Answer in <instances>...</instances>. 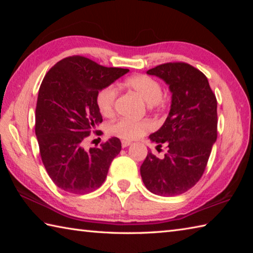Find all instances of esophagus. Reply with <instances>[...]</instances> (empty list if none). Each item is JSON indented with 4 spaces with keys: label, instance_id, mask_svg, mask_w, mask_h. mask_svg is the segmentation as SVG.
<instances>
[{
    "label": "esophagus",
    "instance_id": "1",
    "mask_svg": "<svg viewBox=\"0 0 253 253\" xmlns=\"http://www.w3.org/2000/svg\"><path fill=\"white\" fill-rule=\"evenodd\" d=\"M130 144H131L130 141H126V140H123V141H122V147H123V148H126V147H128V146H130Z\"/></svg>",
    "mask_w": 253,
    "mask_h": 253
}]
</instances>
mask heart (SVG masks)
<instances>
[{"mask_svg": "<svg viewBox=\"0 0 253 253\" xmlns=\"http://www.w3.org/2000/svg\"><path fill=\"white\" fill-rule=\"evenodd\" d=\"M125 84L151 107L162 104V87L153 77L144 74L133 75L125 80ZM116 98L117 90L114 85H106L98 91L95 103L102 115L105 117L113 115ZM152 123L149 120L131 121L127 118H120L107 126V132L124 140H133L146 135L149 130L152 129Z\"/></svg>", "mask_w": 253, "mask_h": 253, "instance_id": "heart-1", "label": "heart"}]
</instances>
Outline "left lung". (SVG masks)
<instances>
[{"instance_id":"left-lung-1","label":"left lung","mask_w":253,"mask_h":253,"mask_svg":"<svg viewBox=\"0 0 253 253\" xmlns=\"http://www.w3.org/2000/svg\"><path fill=\"white\" fill-rule=\"evenodd\" d=\"M169 85L171 105L163 126L150 135L164 158L150 151L140 168L143 184L158 196L174 197L189 190L206 170L217 138V101L202 72L184 62L149 69ZM160 149H158L159 151Z\"/></svg>"}]
</instances>
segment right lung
Wrapping results in <instances>:
<instances>
[{
  "label": "right lung",
  "mask_w": 253,
  "mask_h": 253,
  "mask_svg": "<svg viewBox=\"0 0 253 253\" xmlns=\"http://www.w3.org/2000/svg\"><path fill=\"white\" fill-rule=\"evenodd\" d=\"M128 72L73 55L57 62L42 80L35 130L42 163L60 189L84 195L104 182L121 140L113 137L89 150L84 144L103 121L95 103L98 91Z\"/></svg>",
  "instance_id": "1"
}]
</instances>
